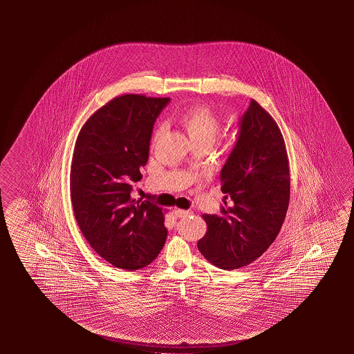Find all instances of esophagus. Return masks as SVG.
I'll use <instances>...</instances> for the list:
<instances>
[{
    "label": "esophagus",
    "mask_w": 354,
    "mask_h": 354,
    "mask_svg": "<svg viewBox=\"0 0 354 354\" xmlns=\"http://www.w3.org/2000/svg\"><path fill=\"white\" fill-rule=\"evenodd\" d=\"M192 214V211H189V209H175L174 214L178 217V218H181V217H185V216H189V214Z\"/></svg>",
    "instance_id": "1"
}]
</instances>
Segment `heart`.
<instances>
[{"label":"heart","mask_w":354,"mask_h":354,"mask_svg":"<svg viewBox=\"0 0 354 354\" xmlns=\"http://www.w3.org/2000/svg\"><path fill=\"white\" fill-rule=\"evenodd\" d=\"M176 120L190 137L192 145H207L211 147L220 137L222 123L211 107L206 104H195L181 111Z\"/></svg>","instance_id":"obj_1"}]
</instances>
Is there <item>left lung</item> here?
Returning <instances> with one entry per match:
<instances>
[{"instance_id": "8db88e82", "label": "left lung", "mask_w": 354, "mask_h": 354, "mask_svg": "<svg viewBox=\"0 0 354 354\" xmlns=\"http://www.w3.org/2000/svg\"><path fill=\"white\" fill-rule=\"evenodd\" d=\"M220 174L225 206L220 216L203 214L207 232L197 248L216 267L233 270L270 247L289 206L284 138L277 122L254 100L239 121L237 143Z\"/></svg>"}]
</instances>
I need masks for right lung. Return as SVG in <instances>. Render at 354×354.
Segmentation results:
<instances>
[{"instance_id": "1", "label": "right lung", "mask_w": 354, "mask_h": 354, "mask_svg": "<svg viewBox=\"0 0 354 354\" xmlns=\"http://www.w3.org/2000/svg\"><path fill=\"white\" fill-rule=\"evenodd\" d=\"M169 97L127 93L90 117L76 140L70 196L93 250L113 267L137 270L160 253L168 230L162 207L131 196L149 157L154 122Z\"/></svg>"}]
</instances>
